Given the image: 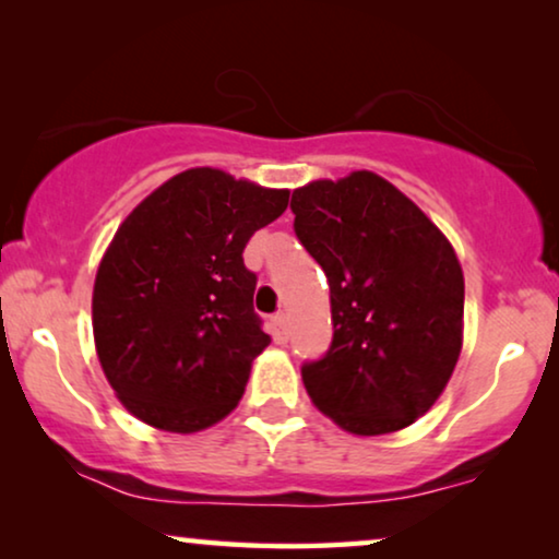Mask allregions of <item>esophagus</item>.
Segmentation results:
<instances>
[{"mask_svg": "<svg viewBox=\"0 0 559 559\" xmlns=\"http://www.w3.org/2000/svg\"><path fill=\"white\" fill-rule=\"evenodd\" d=\"M270 331H272L274 343H287V338H289L287 318L285 316H274L272 323H270Z\"/></svg>", "mask_w": 559, "mask_h": 559, "instance_id": "obj_1", "label": "esophagus"}]
</instances>
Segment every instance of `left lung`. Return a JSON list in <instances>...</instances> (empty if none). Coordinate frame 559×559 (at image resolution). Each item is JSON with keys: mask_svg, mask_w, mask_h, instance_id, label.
<instances>
[{"mask_svg": "<svg viewBox=\"0 0 559 559\" xmlns=\"http://www.w3.org/2000/svg\"><path fill=\"white\" fill-rule=\"evenodd\" d=\"M295 234L331 285V346L302 364L312 404L354 435L402 430L463 343V270L440 228L369 170L297 188Z\"/></svg>", "mask_w": 559, "mask_h": 559, "instance_id": "left-lung-1", "label": "left lung"}]
</instances>
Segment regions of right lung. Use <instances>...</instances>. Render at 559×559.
<instances>
[{
	"label": "right lung",
	"mask_w": 559,
	"mask_h": 559,
	"mask_svg": "<svg viewBox=\"0 0 559 559\" xmlns=\"http://www.w3.org/2000/svg\"><path fill=\"white\" fill-rule=\"evenodd\" d=\"M287 201V190L195 167L119 226L96 272L94 338L106 379L142 423L198 432L239 404L270 346L241 254Z\"/></svg>",
	"instance_id": "add662e5"
}]
</instances>
